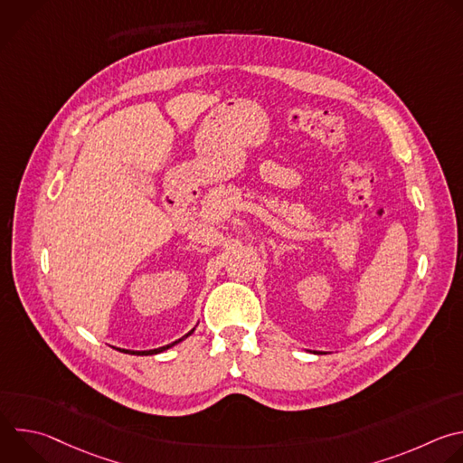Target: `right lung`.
I'll return each mask as SVG.
<instances>
[{
    "mask_svg": "<svg viewBox=\"0 0 463 463\" xmlns=\"http://www.w3.org/2000/svg\"><path fill=\"white\" fill-rule=\"evenodd\" d=\"M194 329L195 327H192L190 332L186 334V335H183L181 339H177V341H174V343H170V345H166V346H161V348H154V350H120V348H117V350H120V352H124V354H129V355H157V354H161V352H166L168 348H172V346H175V345H179L181 341H184L186 337H190L192 334H194Z\"/></svg>",
    "mask_w": 463,
    "mask_h": 463,
    "instance_id": "1",
    "label": "right lung"
}]
</instances>
